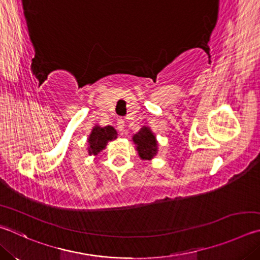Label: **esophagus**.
I'll return each instance as SVG.
<instances>
[{
	"mask_svg": "<svg viewBox=\"0 0 260 260\" xmlns=\"http://www.w3.org/2000/svg\"><path fill=\"white\" fill-rule=\"evenodd\" d=\"M117 129L119 132L120 134H124L125 132V121L122 119H119L117 121Z\"/></svg>",
	"mask_w": 260,
	"mask_h": 260,
	"instance_id": "esophagus-1",
	"label": "esophagus"
}]
</instances>
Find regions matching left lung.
I'll return each instance as SVG.
<instances>
[{
    "instance_id": "obj_1",
    "label": "left lung",
    "mask_w": 260,
    "mask_h": 260,
    "mask_svg": "<svg viewBox=\"0 0 260 260\" xmlns=\"http://www.w3.org/2000/svg\"><path fill=\"white\" fill-rule=\"evenodd\" d=\"M135 150L142 160L153 159L158 153V141L150 127L143 126L138 133L133 135Z\"/></svg>"
}]
</instances>
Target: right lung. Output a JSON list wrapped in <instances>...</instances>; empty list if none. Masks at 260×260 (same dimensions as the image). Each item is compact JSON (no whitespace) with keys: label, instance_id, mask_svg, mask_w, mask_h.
<instances>
[{"label":"right lung","instance_id":"right-lung-1","mask_svg":"<svg viewBox=\"0 0 260 260\" xmlns=\"http://www.w3.org/2000/svg\"><path fill=\"white\" fill-rule=\"evenodd\" d=\"M117 131L112 126H94L87 139L88 154L98 155L102 150L107 148L108 142L117 139Z\"/></svg>","mask_w":260,"mask_h":260}]
</instances>
